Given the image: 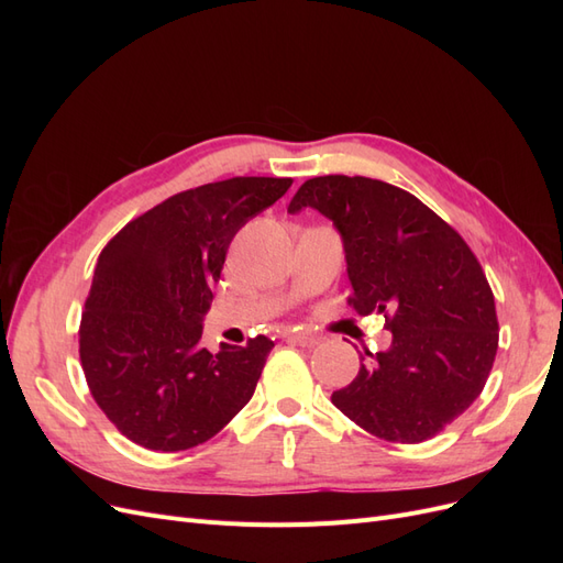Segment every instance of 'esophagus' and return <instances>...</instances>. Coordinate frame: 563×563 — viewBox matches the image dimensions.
Instances as JSON below:
<instances>
[{
    "mask_svg": "<svg viewBox=\"0 0 563 563\" xmlns=\"http://www.w3.org/2000/svg\"><path fill=\"white\" fill-rule=\"evenodd\" d=\"M288 338H291L294 343H298V345H302V347H314V345L321 343V335H317V333H312V331H294Z\"/></svg>",
    "mask_w": 563,
    "mask_h": 563,
    "instance_id": "esophagus-1",
    "label": "esophagus"
}]
</instances>
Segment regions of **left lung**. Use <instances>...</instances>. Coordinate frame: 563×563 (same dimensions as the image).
Instances as JSON below:
<instances>
[{
  "label": "left lung",
  "mask_w": 563,
  "mask_h": 563,
  "mask_svg": "<svg viewBox=\"0 0 563 563\" xmlns=\"http://www.w3.org/2000/svg\"><path fill=\"white\" fill-rule=\"evenodd\" d=\"M308 207L343 240L352 308L385 314L391 331L331 401L385 441L439 434L482 395L496 360V300L479 261L418 197L383 180L310 178L288 213Z\"/></svg>",
  "instance_id": "8db88e82"
}]
</instances>
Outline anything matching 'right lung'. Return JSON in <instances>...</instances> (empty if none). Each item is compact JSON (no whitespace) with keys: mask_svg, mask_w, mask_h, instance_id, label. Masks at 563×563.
I'll return each mask as SVG.
<instances>
[{"mask_svg":"<svg viewBox=\"0 0 563 563\" xmlns=\"http://www.w3.org/2000/svg\"><path fill=\"white\" fill-rule=\"evenodd\" d=\"M291 178H230L185 190L139 216L98 255L79 360L96 404L133 444L185 451L242 411L275 347L199 345L234 234Z\"/></svg>","mask_w":563,"mask_h":563,"instance_id":"1","label":"right lung"}]
</instances>
